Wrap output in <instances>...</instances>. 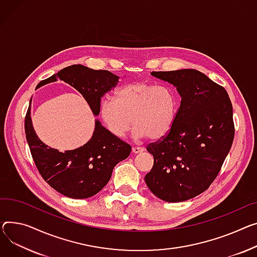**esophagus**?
<instances>
[{
	"label": "esophagus",
	"instance_id": "esophagus-1",
	"mask_svg": "<svg viewBox=\"0 0 257 257\" xmlns=\"http://www.w3.org/2000/svg\"><path fill=\"white\" fill-rule=\"evenodd\" d=\"M144 151H145V149L141 148V147H133L132 148V153L133 154H139V153H142Z\"/></svg>",
	"mask_w": 257,
	"mask_h": 257
}]
</instances>
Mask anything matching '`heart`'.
<instances>
[{
  "mask_svg": "<svg viewBox=\"0 0 257 257\" xmlns=\"http://www.w3.org/2000/svg\"><path fill=\"white\" fill-rule=\"evenodd\" d=\"M178 106V96L167 85L134 82L118 89L114 101L102 100L99 113L116 139H123L133 122L134 139L159 140L173 129Z\"/></svg>",
  "mask_w": 257,
  "mask_h": 257,
  "instance_id": "obj_1",
  "label": "heart"
}]
</instances>
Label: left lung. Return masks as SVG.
Segmentation results:
<instances>
[{
    "mask_svg": "<svg viewBox=\"0 0 257 257\" xmlns=\"http://www.w3.org/2000/svg\"><path fill=\"white\" fill-rule=\"evenodd\" d=\"M177 88L182 100L173 129L147 147L154 165L146 175L158 198L180 202L206 191L218 176L234 138L226 90L194 69L153 71Z\"/></svg>",
    "mask_w": 257,
    "mask_h": 257,
    "instance_id": "1",
    "label": "left lung"
}]
</instances>
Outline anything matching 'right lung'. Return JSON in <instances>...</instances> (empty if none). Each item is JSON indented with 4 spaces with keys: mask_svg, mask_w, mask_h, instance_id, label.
<instances>
[{
    "mask_svg": "<svg viewBox=\"0 0 257 257\" xmlns=\"http://www.w3.org/2000/svg\"><path fill=\"white\" fill-rule=\"evenodd\" d=\"M58 78L77 90L95 115L99 114L101 98L118 82V76L107 70H94L78 64L40 81L37 88ZM25 130L32 157L42 178L59 193L70 198L82 199L97 194L110 180L113 167L131 152L130 145L114 138L98 119L87 144L64 153L39 140L32 125L31 107L27 111Z\"/></svg>",
    "mask_w": 257,
    "mask_h": 257,
    "instance_id": "1",
    "label": "right lung"
}]
</instances>
